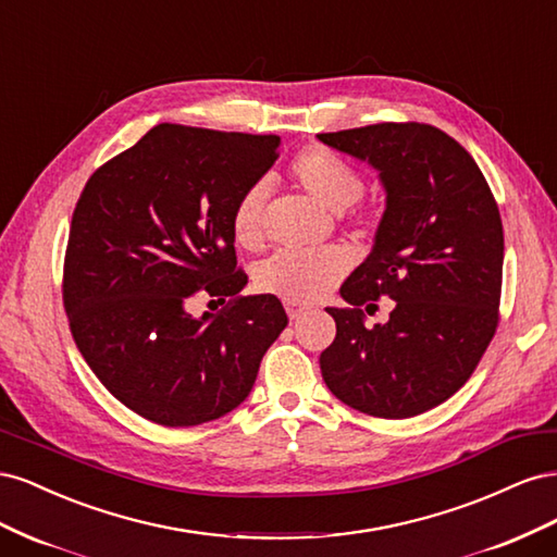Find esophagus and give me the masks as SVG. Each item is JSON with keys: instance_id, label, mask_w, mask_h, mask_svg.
Here are the masks:
<instances>
[{"instance_id": "obj_1", "label": "esophagus", "mask_w": 557, "mask_h": 557, "mask_svg": "<svg viewBox=\"0 0 557 557\" xmlns=\"http://www.w3.org/2000/svg\"><path fill=\"white\" fill-rule=\"evenodd\" d=\"M307 309H309V307H305V305H297V301H285V311H288L290 320L299 318L301 313H307Z\"/></svg>"}]
</instances>
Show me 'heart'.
Segmentation results:
<instances>
[{
	"label": "heart",
	"mask_w": 557,
	"mask_h": 557,
	"mask_svg": "<svg viewBox=\"0 0 557 557\" xmlns=\"http://www.w3.org/2000/svg\"><path fill=\"white\" fill-rule=\"evenodd\" d=\"M290 178L325 209L364 223V211L356 205L364 190V178L356 164L323 146H311L297 153L288 166ZM267 188L252 183L237 197L230 213L232 237L244 248H258L264 242ZM350 267L342 248L323 250H278L258 264L256 283L260 290L285 301H315L325 297Z\"/></svg>",
	"instance_id": "b5f03b06"
}]
</instances>
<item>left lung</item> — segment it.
Listing matches in <instances>:
<instances>
[{
	"label": "left lung",
	"mask_w": 557,
	"mask_h": 557,
	"mask_svg": "<svg viewBox=\"0 0 557 557\" xmlns=\"http://www.w3.org/2000/svg\"><path fill=\"white\" fill-rule=\"evenodd\" d=\"M318 139L367 160L385 188L374 248L342 285L350 307L327 309L336 336L320 372L367 416L425 413L460 391L497 332V201L474 158L440 127L376 123ZM381 296L396 301L392 320L367 329L359 307Z\"/></svg>",
	"instance_id": "left-lung-1"
}]
</instances>
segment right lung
Here are the masks:
<instances>
[{
	"instance_id": "right-lung-1",
	"label": "right lung",
	"mask_w": 557,
	"mask_h": 557,
	"mask_svg": "<svg viewBox=\"0 0 557 557\" xmlns=\"http://www.w3.org/2000/svg\"><path fill=\"white\" fill-rule=\"evenodd\" d=\"M276 134L162 123L88 178L72 215L62 301L107 391L164 428L237 409L288 325L274 295L242 297L234 201L278 158ZM209 296L226 309L195 319Z\"/></svg>"
}]
</instances>
